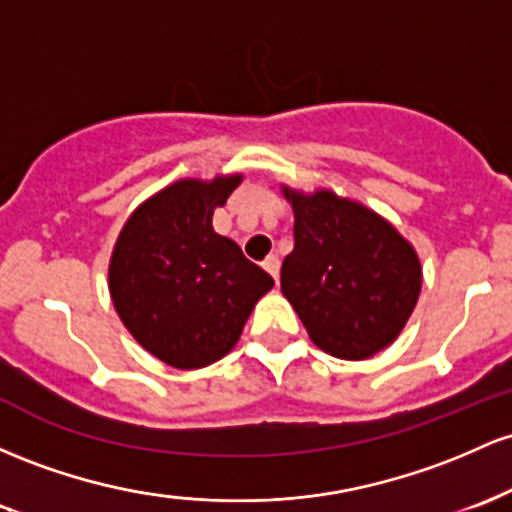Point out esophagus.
<instances>
[{
  "label": "esophagus",
  "instance_id": "esophagus-1",
  "mask_svg": "<svg viewBox=\"0 0 512 512\" xmlns=\"http://www.w3.org/2000/svg\"><path fill=\"white\" fill-rule=\"evenodd\" d=\"M263 268H266V271L273 275L275 283H278V278H280V258L278 256H268L266 261H263Z\"/></svg>",
  "mask_w": 512,
  "mask_h": 512
}]
</instances>
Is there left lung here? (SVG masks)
Returning a JSON list of instances; mask_svg holds the SVG:
<instances>
[{
    "label": "left lung",
    "mask_w": 512,
    "mask_h": 512,
    "mask_svg": "<svg viewBox=\"0 0 512 512\" xmlns=\"http://www.w3.org/2000/svg\"><path fill=\"white\" fill-rule=\"evenodd\" d=\"M295 212V249L280 287L314 346L341 360L380 353L421 295L416 249L384 217L333 191L283 188Z\"/></svg>",
    "instance_id": "8db88e82"
}]
</instances>
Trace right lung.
I'll return each mask as SVG.
<instances>
[{
  "instance_id": "obj_1",
  "label": "right lung",
  "mask_w": 512,
  "mask_h": 512,
  "mask_svg": "<svg viewBox=\"0 0 512 512\" xmlns=\"http://www.w3.org/2000/svg\"><path fill=\"white\" fill-rule=\"evenodd\" d=\"M241 174L183 179L145 200L120 229L108 287L120 321L142 348L198 370L237 346L273 278L212 229Z\"/></svg>"
}]
</instances>
